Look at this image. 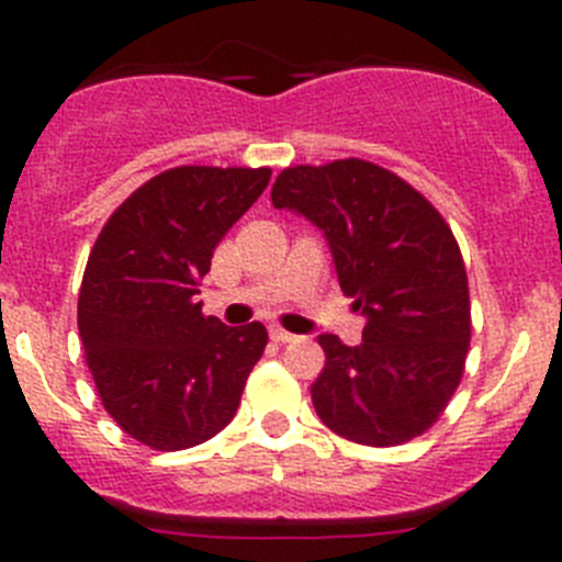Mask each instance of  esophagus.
Masks as SVG:
<instances>
[{
	"label": "esophagus",
	"mask_w": 562,
	"mask_h": 562,
	"mask_svg": "<svg viewBox=\"0 0 562 562\" xmlns=\"http://www.w3.org/2000/svg\"><path fill=\"white\" fill-rule=\"evenodd\" d=\"M270 337H272V340H276V342H292V340H297V337L292 335V331L281 329V326H272Z\"/></svg>",
	"instance_id": "34e87169"
}]
</instances>
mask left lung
<instances>
[{
    "label": "left lung",
    "mask_w": 562,
    "mask_h": 562,
    "mask_svg": "<svg viewBox=\"0 0 562 562\" xmlns=\"http://www.w3.org/2000/svg\"><path fill=\"white\" fill-rule=\"evenodd\" d=\"M272 205L324 233L340 290L366 315L360 346L317 337V416L371 448L425 434L459 389L470 349V290L448 222L396 173L355 157L284 168Z\"/></svg>",
    "instance_id": "left-lung-1"
}]
</instances>
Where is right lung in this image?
I'll list each match as a JSON object with an SVG mask.
<instances>
[{"mask_svg": "<svg viewBox=\"0 0 562 562\" xmlns=\"http://www.w3.org/2000/svg\"><path fill=\"white\" fill-rule=\"evenodd\" d=\"M267 182L270 168L162 171L109 216L89 252L78 295L89 371L109 416L148 448L220 434L265 355V326H225L193 295Z\"/></svg>", "mask_w": 562, "mask_h": 562, "instance_id": "1", "label": "right lung"}]
</instances>
